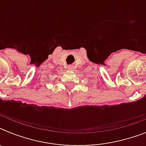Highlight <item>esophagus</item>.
Listing matches in <instances>:
<instances>
[{
    "instance_id": "esophagus-1",
    "label": "esophagus",
    "mask_w": 146,
    "mask_h": 146,
    "mask_svg": "<svg viewBox=\"0 0 146 146\" xmlns=\"http://www.w3.org/2000/svg\"><path fill=\"white\" fill-rule=\"evenodd\" d=\"M67 69H68L69 70H71V71H73L74 70H75V68H74V66H73V65H70V66H68Z\"/></svg>"
}]
</instances>
